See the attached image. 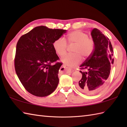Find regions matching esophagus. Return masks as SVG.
<instances>
[{
	"label": "esophagus",
	"instance_id": "esophagus-1",
	"mask_svg": "<svg viewBox=\"0 0 127 127\" xmlns=\"http://www.w3.org/2000/svg\"><path fill=\"white\" fill-rule=\"evenodd\" d=\"M61 69H62V70H66V71H69V72H70V71H72V69L68 68V67L67 66V65H66L65 64H64V65H63V66H62L61 68Z\"/></svg>",
	"mask_w": 127,
	"mask_h": 127
}]
</instances>
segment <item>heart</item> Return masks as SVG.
<instances>
[{
	"label": "heart",
	"instance_id": "obj_1",
	"mask_svg": "<svg viewBox=\"0 0 127 127\" xmlns=\"http://www.w3.org/2000/svg\"><path fill=\"white\" fill-rule=\"evenodd\" d=\"M67 40L69 45L74 44L71 55H66L62 58V61L68 66L77 65L82 59L88 58L92 55L94 48L93 40L88 37V34L80 30L71 32L67 35ZM53 47L56 53L62 57L65 55L68 48V44L65 39L59 37L54 41Z\"/></svg>",
	"mask_w": 127,
	"mask_h": 127
}]
</instances>
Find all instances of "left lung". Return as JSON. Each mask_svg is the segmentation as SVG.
I'll use <instances>...</instances> for the list:
<instances>
[{"label":"left lung","instance_id":"1","mask_svg":"<svg viewBox=\"0 0 127 127\" xmlns=\"http://www.w3.org/2000/svg\"><path fill=\"white\" fill-rule=\"evenodd\" d=\"M91 35L94 51L80 66L82 77L77 85L79 91L88 95L98 93L104 87L114 62L113 48L108 37L96 28L93 29Z\"/></svg>","mask_w":127,"mask_h":127}]
</instances>
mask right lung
<instances>
[{
	"mask_svg": "<svg viewBox=\"0 0 127 127\" xmlns=\"http://www.w3.org/2000/svg\"><path fill=\"white\" fill-rule=\"evenodd\" d=\"M64 29L34 28L21 36L17 43L14 61L15 71L23 87L33 95H50L59 82L62 65L53 47L55 40L66 33ZM55 63L53 65L51 64Z\"/></svg>",
	"mask_w": 127,
	"mask_h": 127,
	"instance_id": "right-lung-1",
	"label": "right lung"
}]
</instances>
